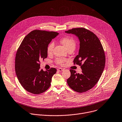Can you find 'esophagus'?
Instances as JSON below:
<instances>
[{
    "mask_svg": "<svg viewBox=\"0 0 122 122\" xmlns=\"http://www.w3.org/2000/svg\"><path fill=\"white\" fill-rule=\"evenodd\" d=\"M57 70L58 71H62L63 70V68H58L57 69Z\"/></svg>",
    "mask_w": 122,
    "mask_h": 122,
    "instance_id": "34e87169",
    "label": "esophagus"
}]
</instances>
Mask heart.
<instances>
[{
	"instance_id": "heart-1",
	"label": "heart",
	"mask_w": 122,
	"mask_h": 122,
	"mask_svg": "<svg viewBox=\"0 0 122 122\" xmlns=\"http://www.w3.org/2000/svg\"><path fill=\"white\" fill-rule=\"evenodd\" d=\"M60 41L62 44H63L67 50L73 48H75L76 46V42L75 40L72 37L70 36H65L61 38ZM55 43L53 41L51 42L47 47V53L48 54H51L52 53L53 49L54 47ZM66 60L63 58H58L55 60V62L56 64L60 65H63L64 63L65 62Z\"/></svg>"
}]
</instances>
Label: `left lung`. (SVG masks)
Listing matches in <instances>:
<instances>
[{
  "mask_svg": "<svg viewBox=\"0 0 122 122\" xmlns=\"http://www.w3.org/2000/svg\"><path fill=\"white\" fill-rule=\"evenodd\" d=\"M65 33L74 34L79 37V52L73 63L79 65L82 69L81 74L70 69L71 76L67 82L75 91L86 92L96 85L104 71L106 63L104 48L97 36L85 28H75Z\"/></svg>",
  "mask_w": 122,
  "mask_h": 122,
  "instance_id": "8db88e82",
  "label": "left lung"
}]
</instances>
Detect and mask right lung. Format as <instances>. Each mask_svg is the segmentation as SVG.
Segmentation results:
<instances>
[{"label": "right lung", "instance_id": "right-lung-1", "mask_svg": "<svg viewBox=\"0 0 122 122\" xmlns=\"http://www.w3.org/2000/svg\"><path fill=\"white\" fill-rule=\"evenodd\" d=\"M59 33L35 30L23 39L15 58V71L22 87L34 94H40L47 90L52 78L57 72L55 68L43 71L40 61L47 57V47Z\"/></svg>", "mask_w": 122, "mask_h": 122}]
</instances>
